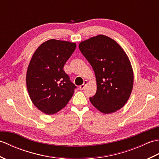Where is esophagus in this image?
I'll list each match as a JSON object with an SVG mask.
<instances>
[{"instance_id":"34e87169","label":"esophagus","mask_w":159,"mask_h":159,"mask_svg":"<svg viewBox=\"0 0 159 159\" xmlns=\"http://www.w3.org/2000/svg\"><path fill=\"white\" fill-rule=\"evenodd\" d=\"M87 80H85V81H84V83H83V85H80L79 86V88H80V89H83L84 88H85V85H87Z\"/></svg>"}]
</instances>
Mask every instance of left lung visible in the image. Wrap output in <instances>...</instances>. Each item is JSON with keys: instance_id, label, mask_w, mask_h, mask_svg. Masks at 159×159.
Instances as JSON below:
<instances>
[{"instance_id": "8db88e82", "label": "left lung", "mask_w": 159, "mask_h": 159, "mask_svg": "<svg viewBox=\"0 0 159 159\" xmlns=\"http://www.w3.org/2000/svg\"><path fill=\"white\" fill-rule=\"evenodd\" d=\"M79 49L96 78L97 91L90 102L105 114L120 109L133 86V72L126 54L116 41L102 35L82 42Z\"/></svg>"}]
</instances>
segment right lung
Listing matches in <instances>:
<instances>
[{
  "instance_id": "1",
  "label": "right lung",
  "mask_w": 159,
  "mask_h": 159,
  "mask_svg": "<svg viewBox=\"0 0 159 159\" xmlns=\"http://www.w3.org/2000/svg\"><path fill=\"white\" fill-rule=\"evenodd\" d=\"M76 43L50 39L33 54L26 73V87L34 105L52 115L66 106L76 86L63 70L76 49Z\"/></svg>"
}]
</instances>
